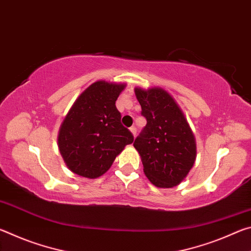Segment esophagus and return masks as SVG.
<instances>
[{"label":"esophagus","mask_w":251,"mask_h":251,"mask_svg":"<svg viewBox=\"0 0 251 251\" xmlns=\"http://www.w3.org/2000/svg\"><path fill=\"white\" fill-rule=\"evenodd\" d=\"M129 130H130V133L133 134V136L135 137V136H136V133H137V129H136V127H135V126H131L130 128H129Z\"/></svg>","instance_id":"34e87169"}]
</instances>
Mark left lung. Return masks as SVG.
<instances>
[{"label":"left lung","instance_id":"8db88e82","mask_svg":"<svg viewBox=\"0 0 251 251\" xmlns=\"http://www.w3.org/2000/svg\"><path fill=\"white\" fill-rule=\"evenodd\" d=\"M147 124L134 142L152 185L172 188L185 179L196 159V141L179 106L160 87L135 88Z\"/></svg>","mask_w":251,"mask_h":251}]
</instances>
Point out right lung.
Returning <instances> with one entry per match:
<instances>
[{
  "mask_svg": "<svg viewBox=\"0 0 251 251\" xmlns=\"http://www.w3.org/2000/svg\"><path fill=\"white\" fill-rule=\"evenodd\" d=\"M125 86L97 80L77 97L63 121L57 137L59 152L76 175L91 179L101 176L134 142L115 105Z\"/></svg>",
  "mask_w": 251,
  "mask_h": 251,
  "instance_id": "1",
  "label": "right lung"
}]
</instances>
